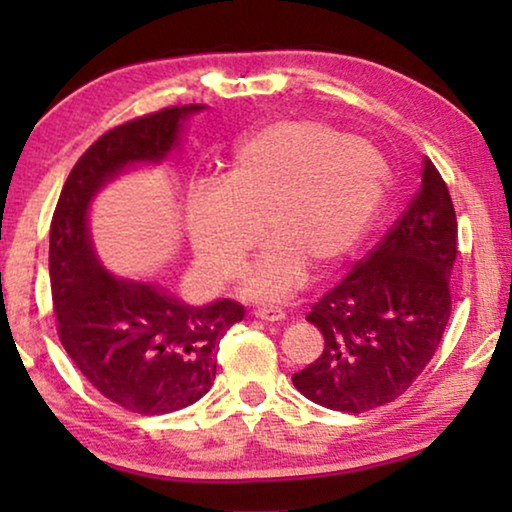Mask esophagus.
<instances>
[{"label": "esophagus", "mask_w": 512, "mask_h": 512, "mask_svg": "<svg viewBox=\"0 0 512 512\" xmlns=\"http://www.w3.org/2000/svg\"><path fill=\"white\" fill-rule=\"evenodd\" d=\"M254 314H256L258 319H263V321H284L286 319V312L282 310V307H275V305L258 307Z\"/></svg>", "instance_id": "34e87169"}]
</instances>
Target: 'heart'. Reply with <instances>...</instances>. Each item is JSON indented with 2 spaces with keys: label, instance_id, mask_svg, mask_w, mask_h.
<instances>
[{
  "label": "heart",
  "instance_id": "obj_1",
  "mask_svg": "<svg viewBox=\"0 0 512 512\" xmlns=\"http://www.w3.org/2000/svg\"><path fill=\"white\" fill-rule=\"evenodd\" d=\"M389 167L373 146L317 118L263 125L230 151L219 181L186 193V230L207 275L226 282L256 240L242 293L275 303L296 291L312 268L342 261L380 212Z\"/></svg>",
  "mask_w": 512,
  "mask_h": 512
}]
</instances>
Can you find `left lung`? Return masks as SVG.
<instances>
[{"label":"left lung","instance_id":"left-lung-1","mask_svg":"<svg viewBox=\"0 0 512 512\" xmlns=\"http://www.w3.org/2000/svg\"><path fill=\"white\" fill-rule=\"evenodd\" d=\"M457 214L436 165L375 249L312 305L324 352L291 377L310 401L338 412L387 405L408 391L443 340L452 312Z\"/></svg>","mask_w":512,"mask_h":512}]
</instances>
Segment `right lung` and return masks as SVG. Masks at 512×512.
Wrapping results in <instances>:
<instances>
[{
	"label": "right lung",
	"instance_id": "1",
	"mask_svg": "<svg viewBox=\"0 0 512 512\" xmlns=\"http://www.w3.org/2000/svg\"><path fill=\"white\" fill-rule=\"evenodd\" d=\"M200 109L205 104H177L104 132L76 160L51 221L58 338L104 398L137 415H167L207 394L219 342L244 319V307L230 298L193 307L158 284L109 275L90 242L88 205L123 167L163 160L186 116Z\"/></svg>",
	"mask_w": 512,
	"mask_h": 512
}]
</instances>
